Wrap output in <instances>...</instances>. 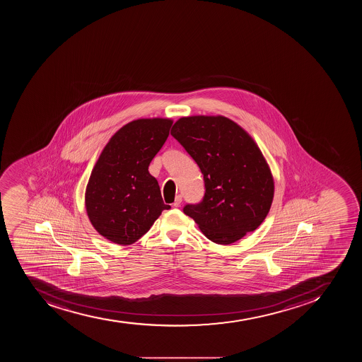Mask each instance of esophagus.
I'll return each instance as SVG.
<instances>
[{
	"instance_id": "1",
	"label": "esophagus",
	"mask_w": 362,
	"mask_h": 362,
	"mask_svg": "<svg viewBox=\"0 0 362 362\" xmlns=\"http://www.w3.org/2000/svg\"><path fill=\"white\" fill-rule=\"evenodd\" d=\"M182 202V197L180 194L177 195L176 200L173 202V207H180Z\"/></svg>"
}]
</instances>
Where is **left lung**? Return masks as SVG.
Masks as SVG:
<instances>
[{"mask_svg":"<svg viewBox=\"0 0 362 362\" xmlns=\"http://www.w3.org/2000/svg\"><path fill=\"white\" fill-rule=\"evenodd\" d=\"M171 135L204 175L202 202L182 209L202 234L228 245L256 230L272 205L274 182L253 139L222 115L182 117Z\"/></svg>","mask_w":362,"mask_h":362,"instance_id":"1","label":"left lung"}]
</instances>
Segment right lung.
<instances>
[{
	"label": "right lung",
	"mask_w": 362,
	"mask_h": 362,
	"mask_svg": "<svg viewBox=\"0 0 362 362\" xmlns=\"http://www.w3.org/2000/svg\"><path fill=\"white\" fill-rule=\"evenodd\" d=\"M171 119H138L110 139L90 175L86 208L106 240L129 245L144 236L164 209L148 167L169 136Z\"/></svg>",
	"instance_id": "add662e5"
}]
</instances>
